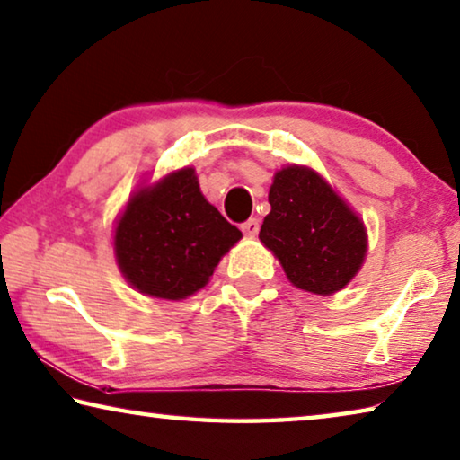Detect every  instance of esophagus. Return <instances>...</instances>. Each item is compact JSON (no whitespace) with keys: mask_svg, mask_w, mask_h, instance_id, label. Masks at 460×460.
Returning a JSON list of instances; mask_svg holds the SVG:
<instances>
[{"mask_svg":"<svg viewBox=\"0 0 460 460\" xmlns=\"http://www.w3.org/2000/svg\"><path fill=\"white\" fill-rule=\"evenodd\" d=\"M242 231L247 237H256L260 233V221L258 218H247V221L242 225Z\"/></svg>","mask_w":460,"mask_h":460,"instance_id":"34e87169","label":"esophagus"}]
</instances>
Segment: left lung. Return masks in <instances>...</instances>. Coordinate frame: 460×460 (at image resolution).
Returning <instances> with one entry per match:
<instances>
[{"label":"left lung","mask_w":460,"mask_h":460,"mask_svg":"<svg viewBox=\"0 0 460 460\" xmlns=\"http://www.w3.org/2000/svg\"><path fill=\"white\" fill-rule=\"evenodd\" d=\"M260 239L296 288L332 295L344 288L367 256V231L352 208L307 167L276 172Z\"/></svg>","instance_id":"8db88e82"}]
</instances>
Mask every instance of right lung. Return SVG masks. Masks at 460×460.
I'll return each instance as SVG.
<instances>
[{
    "label": "right lung",
    "instance_id": "add662e5",
    "mask_svg": "<svg viewBox=\"0 0 460 460\" xmlns=\"http://www.w3.org/2000/svg\"><path fill=\"white\" fill-rule=\"evenodd\" d=\"M242 231L204 199L192 167L135 194L114 233L125 279L138 293L186 298L202 288Z\"/></svg>",
    "mask_w": 460,
    "mask_h": 460
}]
</instances>
